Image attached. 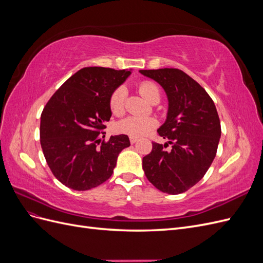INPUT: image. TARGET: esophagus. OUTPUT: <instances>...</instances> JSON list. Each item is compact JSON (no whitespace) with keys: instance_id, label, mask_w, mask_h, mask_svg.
I'll list each match as a JSON object with an SVG mask.
<instances>
[{"instance_id":"34e87169","label":"esophagus","mask_w":263,"mask_h":263,"mask_svg":"<svg viewBox=\"0 0 263 263\" xmlns=\"http://www.w3.org/2000/svg\"><path fill=\"white\" fill-rule=\"evenodd\" d=\"M138 140V138H136V137H129V141H130V144H135V142H136Z\"/></svg>"}]
</instances>
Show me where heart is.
<instances>
[{
	"label": "heart",
	"mask_w": 263,
	"mask_h": 263,
	"mask_svg": "<svg viewBox=\"0 0 263 263\" xmlns=\"http://www.w3.org/2000/svg\"><path fill=\"white\" fill-rule=\"evenodd\" d=\"M139 93L147 101L151 102L155 98H160V89L154 81H142L138 85ZM125 97L126 91L123 86H118L113 91L109 98V108L114 115L119 116L125 112ZM157 126V122L151 117L128 116L116 125V132L119 134L127 135L130 137L146 136Z\"/></svg>",
	"instance_id": "1"
}]
</instances>
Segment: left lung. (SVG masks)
Wrapping results in <instances>:
<instances>
[{"label": "left lung", "mask_w": 263, "mask_h": 263, "mask_svg": "<svg viewBox=\"0 0 263 263\" xmlns=\"http://www.w3.org/2000/svg\"><path fill=\"white\" fill-rule=\"evenodd\" d=\"M139 72L160 84L169 101L166 119L158 129L169 141L153 142L151 153L142 158V169L161 192L183 193L205 176L216 156L221 134L216 106L208 92L182 70ZM169 143L171 149H165Z\"/></svg>", "instance_id": "1"}]
</instances>
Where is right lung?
Instances as JSON below:
<instances>
[{"instance_id": "obj_1", "label": "right lung", "mask_w": 263, "mask_h": 263, "mask_svg": "<svg viewBox=\"0 0 263 263\" xmlns=\"http://www.w3.org/2000/svg\"><path fill=\"white\" fill-rule=\"evenodd\" d=\"M130 71L103 67L79 70L47 102L41 116V145L47 164L63 185L97 187L110 178L119 153L130 146L127 135L105 141L112 112L109 98Z\"/></svg>"}]
</instances>
